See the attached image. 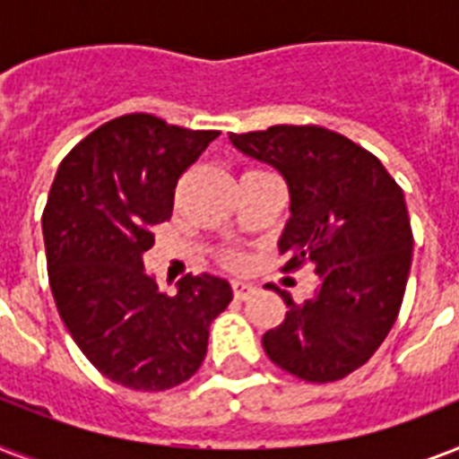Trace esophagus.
Instances as JSON below:
<instances>
[{"instance_id": "34e87169", "label": "esophagus", "mask_w": 459, "mask_h": 459, "mask_svg": "<svg viewBox=\"0 0 459 459\" xmlns=\"http://www.w3.org/2000/svg\"><path fill=\"white\" fill-rule=\"evenodd\" d=\"M230 288H233V298L236 300H247L252 290H255L252 283H247V281H230Z\"/></svg>"}]
</instances>
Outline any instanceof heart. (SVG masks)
I'll use <instances>...</instances> for the list:
<instances>
[{"label":"heart","mask_w":459,"mask_h":459,"mask_svg":"<svg viewBox=\"0 0 459 459\" xmlns=\"http://www.w3.org/2000/svg\"><path fill=\"white\" fill-rule=\"evenodd\" d=\"M226 262H229V264H238L236 257H229V259H226Z\"/></svg>","instance_id":"1"}]
</instances>
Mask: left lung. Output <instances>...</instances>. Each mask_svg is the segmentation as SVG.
<instances>
[{
  "label": "left lung",
  "mask_w": 459,
  "mask_h": 459,
  "mask_svg": "<svg viewBox=\"0 0 459 459\" xmlns=\"http://www.w3.org/2000/svg\"><path fill=\"white\" fill-rule=\"evenodd\" d=\"M229 138L286 178L283 272L309 262L321 279L302 305L273 288L288 312L262 338L264 352L309 384L345 378L377 352L398 319L414 245L405 195L374 154L321 126H272Z\"/></svg>",
  "instance_id": "left-lung-1"
}]
</instances>
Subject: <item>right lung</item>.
<instances>
[{
  "mask_svg": "<svg viewBox=\"0 0 459 459\" xmlns=\"http://www.w3.org/2000/svg\"><path fill=\"white\" fill-rule=\"evenodd\" d=\"M219 131L152 114L107 121L66 154L47 197L42 236L59 316L90 364L131 391H166L200 369L209 326L233 300L200 273L159 290L143 255L171 219L176 183Z\"/></svg>",
  "mask_w": 459,
  "mask_h": 459,
  "instance_id": "right-lung-1",
  "label": "right lung"
}]
</instances>
